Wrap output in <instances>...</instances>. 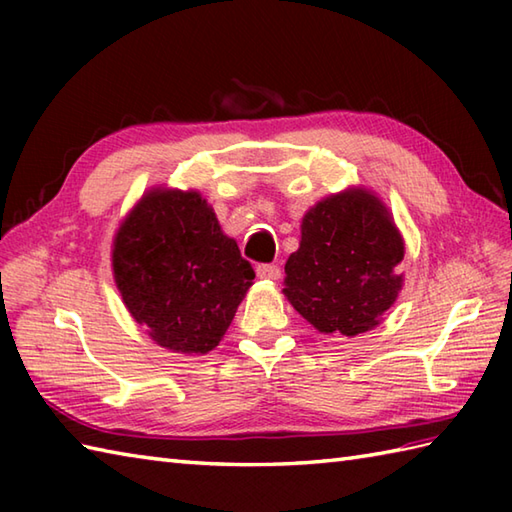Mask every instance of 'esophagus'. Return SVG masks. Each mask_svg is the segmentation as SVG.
<instances>
[{
  "mask_svg": "<svg viewBox=\"0 0 512 512\" xmlns=\"http://www.w3.org/2000/svg\"><path fill=\"white\" fill-rule=\"evenodd\" d=\"M255 273H257L259 279H279L281 268L277 264H257Z\"/></svg>",
  "mask_w": 512,
  "mask_h": 512,
  "instance_id": "34e87169",
  "label": "esophagus"
}]
</instances>
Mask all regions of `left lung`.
<instances>
[{
  "mask_svg": "<svg viewBox=\"0 0 512 512\" xmlns=\"http://www.w3.org/2000/svg\"><path fill=\"white\" fill-rule=\"evenodd\" d=\"M402 257V237L378 198L367 191L332 195L303 217L284 295L319 332L361 334L396 301Z\"/></svg>",
  "mask_w": 512,
  "mask_h": 512,
  "instance_id": "obj_1",
  "label": "left lung"
}]
</instances>
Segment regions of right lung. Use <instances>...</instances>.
I'll use <instances>...</instances> for the list:
<instances>
[{"label":"right lung","mask_w":512,"mask_h":512,"mask_svg":"<svg viewBox=\"0 0 512 512\" xmlns=\"http://www.w3.org/2000/svg\"><path fill=\"white\" fill-rule=\"evenodd\" d=\"M114 279L158 345L206 354L222 341L255 279L200 193L151 191L114 239Z\"/></svg>","instance_id":"obj_1"}]
</instances>
